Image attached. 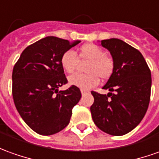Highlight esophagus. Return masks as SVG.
Returning a JSON list of instances; mask_svg holds the SVG:
<instances>
[{"label": "esophagus", "mask_w": 159, "mask_h": 159, "mask_svg": "<svg viewBox=\"0 0 159 159\" xmlns=\"http://www.w3.org/2000/svg\"><path fill=\"white\" fill-rule=\"evenodd\" d=\"M80 92H81L82 95H85V94H86L88 93V91L85 90V89H80Z\"/></svg>", "instance_id": "1"}]
</instances>
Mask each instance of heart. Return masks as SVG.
Segmentation results:
<instances>
[{
  "label": "heart",
  "mask_w": 159,
  "mask_h": 159,
  "mask_svg": "<svg viewBox=\"0 0 159 159\" xmlns=\"http://www.w3.org/2000/svg\"><path fill=\"white\" fill-rule=\"evenodd\" d=\"M79 61H87L85 67L86 74L76 73L70 76L69 83L81 89H90L98 86L99 78L108 80L114 72L113 59L106 54L105 50L93 43L85 44L80 48L77 54L72 50L66 51L61 58V67L67 73H73L79 65Z\"/></svg>",
  "instance_id": "heart-1"
}]
</instances>
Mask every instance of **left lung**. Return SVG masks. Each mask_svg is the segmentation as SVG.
Here are the masks:
<instances>
[{"label": "left lung", "mask_w": 159, "mask_h": 159, "mask_svg": "<svg viewBox=\"0 0 159 159\" xmlns=\"http://www.w3.org/2000/svg\"><path fill=\"white\" fill-rule=\"evenodd\" d=\"M101 46L110 51L115 68L103 86L111 93L91 92L94 98L92 118L104 132L122 136L136 127L146 113L151 98V70L141 52L123 40H103Z\"/></svg>", "instance_id": "left-lung-1"}]
</instances>
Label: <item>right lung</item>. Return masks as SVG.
I'll return each mask as SVG.
<instances>
[{
  "label": "right lung",
  "instance_id": "1",
  "mask_svg": "<svg viewBox=\"0 0 159 159\" xmlns=\"http://www.w3.org/2000/svg\"><path fill=\"white\" fill-rule=\"evenodd\" d=\"M79 42L48 36L25 48L14 66L15 107L38 134L48 136L63 130L81 98L80 88L73 85L65 91L58 90L68 82L61 67V56Z\"/></svg>",
  "mask_w": 159,
  "mask_h": 159
}]
</instances>
